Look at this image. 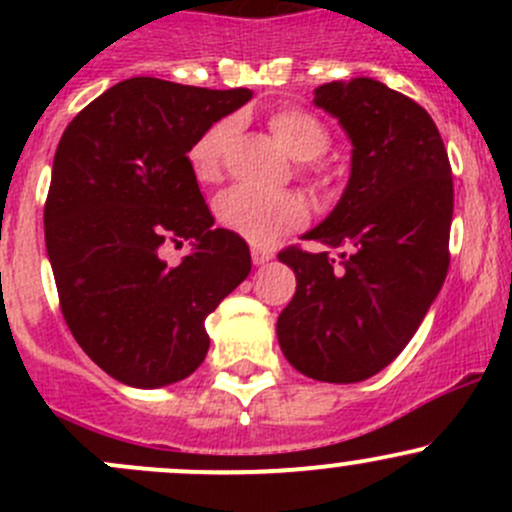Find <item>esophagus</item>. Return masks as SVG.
I'll list each match as a JSON object with an SVG mask.
<instances>
[{
    "mask_svg": "<svg viewBox=\"0 0 512 512\" xmlns=\"http://www.w3.org/2000/svg\"><path fill=\"white\" fill-rule=\"evenodd\" d=\"M272 257H275V252L272 250H265V247H252V262H255V265H265V262H270Z\"/></svg>",
    "mask_w": 512,
    "mask_h": 512,
    "instance_id": "34e87169",
    "label": "esophagus"
}]
</instances>
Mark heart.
<instances>
[{"instance_id": "b5f03b06", "label": "heart", "mask_w": 512, "mask_h": 512, "mask_svg": "<svg viewBox=\"0 0 512 512\" xmlns=\"http://www.w3.org/2000/svg\"><path fill=\"white\" fill-rule=\"evenodd\" d=\"M270 131L294 160H314L329 148V133L312 113L282 108L270 116ZM235 136V121L223 118L213 123L190 148L188 160L195 178L210 183L220 175V163ZM220 225L235 235L267 245L307 220V205L294 193H265L252 188H230L215 200Z\"/></svg>"}]
</instances>
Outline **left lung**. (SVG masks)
Instances as JSON below:
<instances>
[{"mask_svg": "<svg viewBox=\"0 0 512 512\" xmlns=\"http://www.w3.org/2000/svg\"><path fill=\"white\" fill-rule=\"evenodd\" d=\"M314 106L352 141V170L332 213L302 235L324 250L280 252L297 292L277 319V339L309 379L356 384L401 354L441 292L451 163L433 118L381 81L322 84Z\"/></svg>", "mask_w": 512, "mask_h": 512, "instance_id": "8db88e82", "label": "left lung"}]
</instances>
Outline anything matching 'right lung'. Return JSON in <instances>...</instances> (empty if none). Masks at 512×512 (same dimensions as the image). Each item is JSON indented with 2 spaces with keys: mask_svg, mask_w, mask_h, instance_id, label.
I'll use <instances>...</instances> for the list:
<instances>
[{
  "mask_svg": "<svg viewBox=\"0 0 512 512\" xmlns=\"http://www.w3.org/2000/svg\"><path fill=\"white\" fill-rule=\"evenodd\" d=\"M252 98L136 76L66 126L51 165L44 235L61 312L79 347L136 389L203 364L205 317L247 275L250 247L205 205L188 153ZM194 245L178 266L163 244Z\"/></svg>",
  "mask_w": 512,
  "mask_h": 512,
  "instance_id": "right-lung-1",
  "label": "right lung"
}]
</instances>
